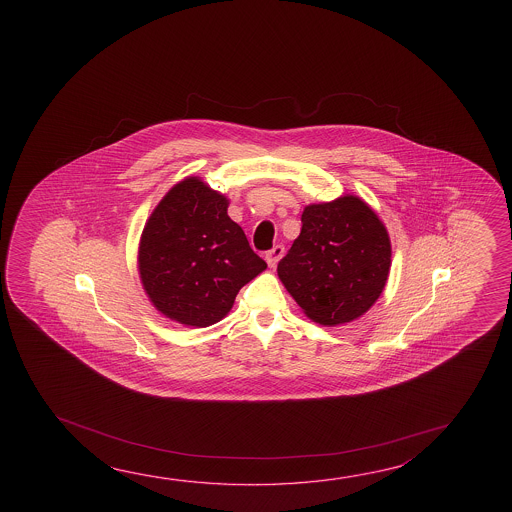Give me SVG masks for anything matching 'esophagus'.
Returning <instances> with one entry per match:
<instances>
[{"instance_id": "esophagus-1", "label": "esophagus", "mask_w": 512, "mask_h": 512, "mask_svg": "<svg viewBox=\"0 0 512 512\" xmlns=\"http://www.w3.org/2000/svg\"><path fill=\"white\" fill-rule=\"evenodd\" d=\"M282 255H284V246H282V244L273 246V248L266 253V262H268L269 268H275L278 264V260L282 259Z\"/></svg>"}]
</instances>
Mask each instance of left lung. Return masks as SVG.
<instances>
[{"mask_svg": "<svg viewBox=\"0 0 512 512\" xmlns=\"http://www.w3.org/2000/svg\"><path fill=\"white\" fill-rule=\"evenodd\" d=\"M391 243L357 196L305 207L302 232L278 262V277L319 325H341L377 302L389 277Z\"/></svg>", "mask_w": 512, "mask_h": 512, "instance_id": "obj_1", "label": "left lung"}]
</instances>
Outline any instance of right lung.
Instances as JSON below:
<instances>
[{"mask_svg": "<svg viewBox=\"0 0 512 512\" xmlns=\"http://www.w3.org/2000/svg\"><path fill=\"white\" fill-rule=\"evenodd\" d=\"M228 200L200 178L176 184L153 210L139 244V273L157 309L182 325L225 318L244 284L266 269Z\"/></svg>", "mask_w": 512, "mask_h": 512, "instance_id": "add662e5", "label": "right lung"}]
</instances>
